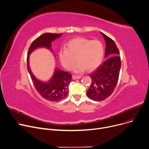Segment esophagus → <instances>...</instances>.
<instances>
[{"mask_svg":"<svg viewBox=\"0 0 149 149\" xmlns=\"http://www.w3.org/2000/svg\"><path fill=\"white\" fill-rule=\"evenodd\" d=\"M81 78V76H78V75H73L72 76L73 80H77V79H80Z\"/></svg>","mask_w":149,"mask_h":149,"instance_id":"34e87169","label":"esophagus"}]
</instances>
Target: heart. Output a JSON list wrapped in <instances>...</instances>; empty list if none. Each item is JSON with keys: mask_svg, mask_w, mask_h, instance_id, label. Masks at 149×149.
<instances>
[{"mask_svg": "<svg viewBox=\"0 0 149 149\" xmlns=\"http://www.w3.org/2000/svg\"><path fill=\"white\" fill-rule=\"evenodd\" d=\"M66 49L58 52V58L62 65L68 70L74 68L75 72L80 73L88 69L93 71L100 66L104 55L103 44L98 40H91L78 37L71 39L66 44Z\"/></svg>", "mask_w": 149, "mask_h": 149, "instance_id": "1", "label": "heart"}]
</instances>
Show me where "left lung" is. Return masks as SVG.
Here are the masks:
<instances>
[{
	"label": "left lung",
	"mask_w": 149,
	"mask_h": 149,
	"mask_svg": "<svg viewBox=\"0 0 149 149\" xmlns=\"http://www.w3.org/2000/svg\"><path fill=\"white\" fill-rule=\"evenodd\" d=\"M106 43L105 57L108 58L90 74L92 84L87 96L95 101H103L113 92L118 82L121 68L120 53L113 39L104 33Z\"/></svg>",
	"instance_id": "left-lung-1"
}]
</instances>
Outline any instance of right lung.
<instances>
[{
	"mask_svg": "<svg viewBox=\"0 0 149 149\" xmlns=\"http://www.w3.org/2000/svg\"><path fill=\"white\" fill-rule=\"evenodd\" d=\"M62 33H44L36 38L30 46L27 57V68L31 77L33 85L37 92L45 100L52 101H60L65 98L69 92V85L72 79V75L56 68L52 77L48 81L44 82L37 79L33 74L29 66V55L38 48H46L52 49V42L60 38Z\"/></svg>",
	"mask_w": 149,
	"mask_h": 149,
	"instance_id": "obj_1",
	"label": "right lung"
}]
</instances>
